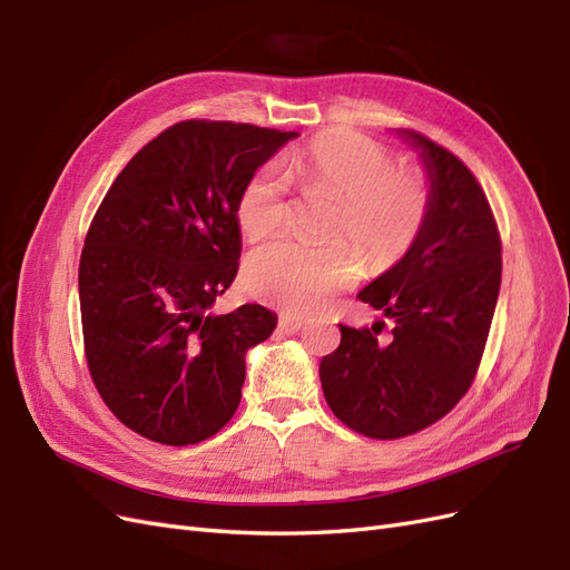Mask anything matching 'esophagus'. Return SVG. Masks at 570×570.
<instances>
[{"instance_id":"34e87169","label":"esophagus","mask_w":570,"mask_h":570,"mask_svg":"<svg viewBox=\"0 0 570 570\" xmlns=\"http://www.w3.org/2000/svg\"><path fill=\"white\" fill-rule=\"evenodd\" d=\"M304 327V321L302 318H292V316H281L278 318V331L285 333V335H295L299 333Z\"/></svg>"}]
</instances>
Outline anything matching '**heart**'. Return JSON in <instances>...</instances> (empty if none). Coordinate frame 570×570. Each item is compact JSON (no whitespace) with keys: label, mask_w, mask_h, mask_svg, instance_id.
Instances as JSON below:
<instances>
[{"label":"heart","mask_w":570,"mask_h":570,"mask_svg":"<svg viewBox=\"0 0 570 570\" xmlns=\"http://www.w3.org/2000/svg\"><path fill=\"white\" fill-rule=\"evenodd\" d=\"M285 176L308 195L337 199L331 235H347L371 271L396 266L419 243L433 209L428 180L396 168L394 154L358 132H327L295 149ZM289 204L285 183L262 168L237 199V226L247 239H264L285 228ZM361 262L344 245H308L297 239L256 249L245 264V285L254 297L306 314L337 289L356 283Z\"/></svg>","instance_id":"heart-1"}]
</instances>
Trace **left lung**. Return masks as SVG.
I'll return each mask as SVG.
<instances>
[{
    "label": "left lung",
    "instance_id": "1",
    "mask_svg": "<svg viewBox=\"0 0 570 570\" xmlns=\"http://www.w3.org/2000/svg\"><path fill=\"white\" fill-rule=\"evenodd\" d=\"M421 151L433 209L400 264L358 292L394 321L392 340L340 323V347L321 361L335 416L373 440L438 423L469 392L502 285V237L480 183L450 149L400 130Z\"/></svg>",
    "mask_w": 570,
    "mask_h": 570
}]
</instances>
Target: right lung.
Returning <instances> with one entry per match:
<instances>
[{
    "mask_svg": "<svg viewBox=\"0 0 570 570\" xmlns=\"http://www.w3.org/2000/svg\"><path fill=\"white\" fill-rule=\"evenodd\" d=\"M297 132L189 118L120 170L78 268L85 358L114 416L151 442L216 435L239 406L245 352L278 316L245 304L214 316L243 252L237 199Z\"/></svg>",
    "mask_w": 570,
    "mask_h": 570,
    "instance_id": "add662e5",
    "label": "right lung"
}]
</instances>
